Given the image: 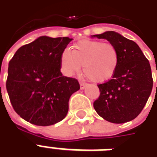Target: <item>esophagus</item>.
Instances as JSON below:
<instances>
[{
	"label": "esophagus",
	"mask_w": 157,
	"mask_h": 157,
	"mask_svg": "<svg viewBox=\"0 0 157 157\" xmlns=\"http://www.w3.org/2000/svg\"><path fill=\"white\" fill-rule=\"evenodd\" d=\"M86 86V83H83V82H81L80 83V88L83 90V89H85V87Z\"/></svg>",
	"instance_id": "obj_1"
}]
</instances>
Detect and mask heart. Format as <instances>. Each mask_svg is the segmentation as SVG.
Here are the masks:
<instances>
[{"instance_id":"obj_1","label":"heart","mask_w":157,"mask_h":157,"mask_svg":"<svg viewBox=\"0 0 157 157\" xmlns=\"http://www.w3.org/2000/svg\"><path fill=\"white\" fill-rule=\"evenodd\" d=\"M60 63L65 75L78 72L83 65V71L92 82H104L112 78L117 70L118 50L111 44L84 39L73 46L71 53L63 52Z\"/></svg>"}]
</instances>
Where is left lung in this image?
Instances as JSON below:
<instances>
[{
  "label": "left lung",
  "instance_id": "left-lung-1",
  "mask_svg": "<svg viewBox=\"0 0 157 157\" xmlns=\"http://www.w3.org/2000/svg\"><path fill=\"white\" fill-rule=\"evenodd\" d=\"M92 38L107 39L118 54L113 78L98 85L100 96L93 103L96 112L113 124L131 121L140 113L151 93L153 80L148 59L135 42L118 33L107 31Z\"/></svg>",
  "mask_w": 157,
  "mask_h": 157
}]
</instances>
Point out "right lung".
<instances>
[{"label": "right lung", "mask_w": 157, "mask_h": 157, "mask_svg": "<svg viewBox=\"0 0 157 157\" xmlns=\"http://www.w3.org/2000/svg\"><path fill=\"white\" fill-rule=\"evenodd\" d=\"M73 39L41 36L17 49L9 62L6 90L13 109L33 124L48 126L67 115L78 81L63 76L62 53Z\"/></svg>", "instance_id": "obj_1"}]
</instances>
